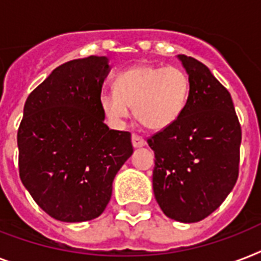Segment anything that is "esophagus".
I'll use <instances>...</instances> for the list:
<instances>
[{
  "label": "esophagus",
  "instance_id": "esophagus-1",
  "mask_svg": "<svg viewBox=\"0 0 261 261\" xmlns=\"http://www.w3.org/2000/svg\"><path fill=\"white\" fill-rule=\"evenodd\" d=\"M131 142H133V146L134 147H142L146 145V141L138 134H133V137H131Z\"/></svg>",
  "mask_w": 261,
  "mask_h": 261
}]
</instances>
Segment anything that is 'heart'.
Here are the masks:
<instances>
[{"instance_id":"b5f03b06","label":"heart","mask_w":261,"mask_h":261,"mask_svg":"<svg viewBox=\"0 0 261 261\" xmlns=\"http://www.w3.org/2000/svg\"><path fill=\"white\" fill-rule=\"evenodd\" d=\"M190 79L178 67L134 66L120 71L114 80V92L100 96V108L115 127L130 115L149 130H164L173 124L186 108Z\"/></svg>"}]
</instances>
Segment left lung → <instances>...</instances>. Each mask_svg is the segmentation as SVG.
I'll return each instance as SVG.
<instances>
[{"instance_id": "8db88e82", "label": "left lung", "mask_w": 261, "mask_h": 261, "mask_svg": "<svg viewBox=\"0 0 261 261\" xmlns=\"http://www.w3.org/2000/svg\"><path fill=\"white\" fill-rule=\"evenodd\" d=\"M190 79L180 118L147 138L154 150L153 191L164 214L199 222L218 208L239 177L241 126L227 89L192 57L178 55Z\"/></svg>"}]
</instances>
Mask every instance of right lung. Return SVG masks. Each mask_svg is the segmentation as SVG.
Returning <instances> with one entry per match:
<instances>
[{"label":"right lung","mask_w":261,"mask_h":261,"mask_svg":"<svg viewBox=\"0 0 261 261\" xmlns=\"http://www.w3.org/2000/svg\"><path fill=\"white\" fill-rule=\"evenodd\" d=\"M110 65L90 55L53 70L27 98L17 131L18 173L38 206L62 222L97 218L133 154L128 131L110 130L100 108Z\"/></svg>","instance_id":"add662e5"}]
</instances>
